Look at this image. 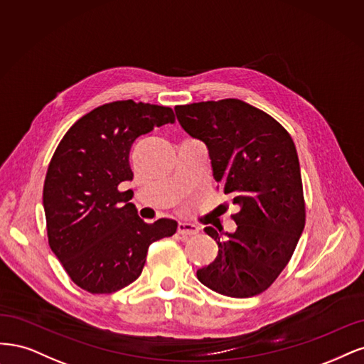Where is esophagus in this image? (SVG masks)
Masks as SVG:
<instances>
[{
	"label": "esophagus",
	"instance_id": "1",
	"mask_svg": "<svg viewBox=\"0 0 364 364\" xmlns=\"http://www.w3.org/2000/svg\"><path fill=\"white\" fill-rule=\"evenodd\" d=\"M178 234H181V236H195V234L198 232V228L192 224H178V228H177Z\"/></svg>",
	"mask_w": 364,
	"mask_h": 364
}]
</instances>
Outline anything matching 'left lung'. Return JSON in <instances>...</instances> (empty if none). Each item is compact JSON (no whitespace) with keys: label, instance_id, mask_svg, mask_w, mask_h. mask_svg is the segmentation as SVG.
<instances>
[{"label":"left lung","instance_id":"1","mask_svg":"<svg viewBox=\"0 0 364 364\" xmlns=\"http://www.w3.org/2000/svg\"><path fill=\"white\" fill-rule=\"evenodd\" d=\"M175 114L205 144L218 187L240 207L234 232L204 228L219 251L196 277L220 295H259L283 272L306 225L295 144L272 116L240 100L177 105Z\"/></svg>","mask_w":364,"mask_h":364}]
</instances>
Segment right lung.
<instances>
[{
    "label": "right lung",
    "instance_id": "right-lung-1",
    "mask_svg": "<svg viewBox=\"0 0 364 364\" xmlns=\"http://www.w3.org/2000/svg\"><path fill=\"white\" fill-rule=\"evenodd\" d=\"M171 107L114 101L80 118L54 151L43 184L46 234L66 274L100 295L142 274L149 245L177 231V222L146 224L119 187L133 180L130 149L154 128L173 124Z\"/></svg>",
    "mask_w": 364,
    "mask_h": 364
}]
</instances>
